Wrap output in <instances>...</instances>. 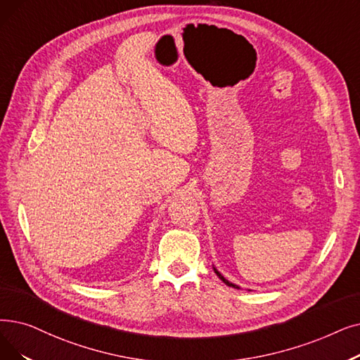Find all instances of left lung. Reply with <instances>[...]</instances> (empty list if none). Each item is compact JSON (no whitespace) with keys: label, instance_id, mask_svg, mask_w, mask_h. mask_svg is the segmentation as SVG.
Wrapping results in <instances>:
<instances>
[{"label":"left lung","instance_id":"8db88e82","mask_svg":"<svg viewBox=\"0 0 360 360\" xmlns=\"http://www.w3.org/2000/svg\"><path fill=\"white\" fill-rule=\"evenodd\" d=\"M213 271H214V274H216V275H217L219 278H221V279L224 281V283H225V284H226L228 287H232V288H238V290H240V287H238V285H236V284H232V283H229V281H228V279H226V278H225V276H224V275H222L221 272H219V271H217V269H216L214 266H213ZM250 291H252V290H250Z\"/></svg>","mask_w":360,"mask_h":360}]
</instances>
